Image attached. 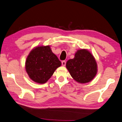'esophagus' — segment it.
<instances>
[{"mask_svg": "<svg viewBox=\"0 0 122 122\" xmlns=\"http://www.w3.org/2000/svg\"><path fill=\"white\" fill-rule=\"evenodd\" d=\"M61 64H62V65L63 66H65L66 65V61H61Z\"/></svg>", "mask_w": 122, "mask_h": 122, "instance_id": "34e87169", "label": "esophagus"}]
</instances>
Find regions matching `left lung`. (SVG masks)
I'll use <instances>...</instances> for the list:
<instances>
[{"label": "left lung", "instance_id": "8db88e82", "mask_svg": "<svg viewBox=\"0 0 122 122\" xmlns=\"http://www.w3.org/2000/svg\"><path fill=\"white\" fill-rule=\"evenodd\" d=\"M66 67L72 78L80 84L91 81L97 73V64L95 57L86 49L76 51L74 58L66 62Z\"/></svg>", "mask_w": 122, "mask_h": 122}]
</instances>
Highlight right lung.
I'll use <instances>...</instances> for the list:
<instances>
[{"label":"right lung","instance_id":"right-lung-1","mask_svg":"<svg viewBox=\"0 0 122 122\" xmlns=\"http://www.w3.org/2000/svg\"><path fill=\"white\" fill-rule=\"evenodd\" d=\"M61 65L50 46H38L32 49L25 60V69L29 78L43 84L48 81Z\"/></svg>","mask_w":122,"mask_h":122}]
</instances>
